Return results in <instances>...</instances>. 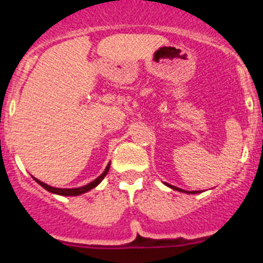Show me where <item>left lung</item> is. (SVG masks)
<instances>
[{"label": "left lung", "mask_w": 263, "mask_h": 263, "mask_svg": "<svg viewBox=\"0 0 263 263\" xmlns=\"http://www.w3.org/2000/svg\"><path fill=\"white\" fill-rule=\"evenodd\" d=\"M165 184L168 185V187H171L172 190H174V191H179V192L191 193V195H195V193H200V192H198V191H183L182 188H178V187H176V185H172V184H169V183H165Z\"/></svg>", "instance_id": "obj_1"}]
</instances>
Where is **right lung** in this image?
<instances>
[{
	"label": "right lung",
	"mask_w": 263,
	"mask_h": 263,
	"mask_svg": "<svg viewBox=\"0 0 263 263\" xmlns=\"http://www.w3.org/2000/svg\"><path fill=\"white\" fill-rule=\"evenodd\" d=\"M109 166H110V163L108 164L107 168H105V171L103 172V173L100 174V176L98 177L97 179H94V181H92V182H90L89 184L82 185V187H79V188H55V187H50V185L46 184V183H43L42 181H39V179H36V178H34V179H35V182L38 183V184H41L42 187L44 188V190L49 191V192H52V193H55V195H61V196H79V195H82V193L87 192V191H90V190H92V188L97 187V185L99 184V183L102 182L103 179H104V177L107 176L108 171H109Z\"/></svg>",
	"instance_id": "right-lung-1"
}]
</instances>
